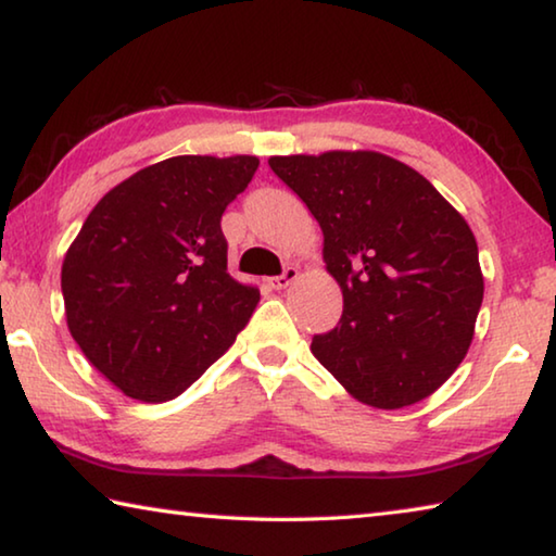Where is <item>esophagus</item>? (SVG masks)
Returning <instances> with one entry per match:
<instances>
[{"label":"esophagus","instance_id":"1","mask_svg":"<svg viewBox=\"0 0 556 556\" xmlns=\"http://www.w3.org/2000/svg\"><path fill=\"white\" fill-rule=\"evenodd\" d=\"M296 277H299V269L296 267H287L279 277L269 279V285H271V289H287L289 285H294Z\"/></svg>","mask_w":556,"mask_h":556}]
</instances>
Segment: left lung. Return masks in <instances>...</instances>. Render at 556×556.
<instances>
[{
	"label": "left lung",
	"mask_w": 556,
	"mask_h": 556,
	"mask_svg": "<svg viewBox=\"0 0 556 556\" xmlns=\"http://www.w3.org/2000/svg\"><path fill=\"white\" fill-rule=\"evenodd\" d=\"M271 172L324 230L343 291L318 363L378 409L429 397L464 361L483 304L478 244L454 205L412 166L380 152L271 156Z\"/></svg>",
	"instance_id": "1"
}]
</instances>
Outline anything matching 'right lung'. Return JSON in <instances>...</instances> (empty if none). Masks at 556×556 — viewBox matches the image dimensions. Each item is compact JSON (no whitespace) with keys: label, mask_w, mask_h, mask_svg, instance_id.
<instances>
[{"label":"right lung","mask_w":556,"mask_h":556,"mask_svg":"<svg viewBox=\"0 0 556 556\" xmlns=\"http://www.w3.org/2000/svg\"><path fill=\"white\" fill-rule=\"evenodd\" d=\"M257 156H172L100 199L65 252L68 331L131 400L166 402L235 343L260 289L228 275L220 218Z\"/></svg>","instance_id":"add662e5"}]
</instances>
